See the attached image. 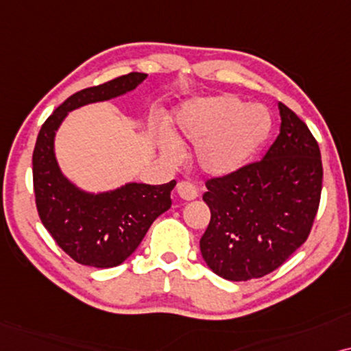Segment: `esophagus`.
Segmentation results:
<instances>
[{
  "label": "esophagus",
  "instance_id": "esophagus-1",
  "mask_svg": "<svg viewBox=\"0 0 351 351\" xmlns=\"http://www.w3.org/2000/svg\"><path fill=\"white\" fill-rule=\"evenodd\" d=\"M176 193L181 199L184 200H194L197 197V189H195L194 184H191L189 181H180L178 186H176Z\"/></svg>",
  "mask_w": 351,
  "mask_h": 351
}]
</instances>
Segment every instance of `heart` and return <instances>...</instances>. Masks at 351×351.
<instances>
[{"label":"heart","instance_id":"obj_1","mask_svg":"<svg viewBox=\"0 0 351 351\" xmlns=\"http://www.w3.org/2000/svg\"><path fill=\"white\" fill-rule=\"evenodd\" d=\"M268 109L245 104L231 95L204 97L186 104L176 115L175 134L197 144L195 160L200 170L224 176L244 167L263 146L271 132ZM167 157L176 158L180 146L173 139L162 143Z\"/></svg>","mask_w":351,"mask_h":351}]
</instances>
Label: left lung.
<instances>
[{
  "label": "left lung",
  "instance_id": "left-lung-1",
  "mask_svg": "<svg viewBox=\"0 0 351 351\" xmlns=\"http://www.w3.org/2000/svg\"><path fill=\"white\" fill-rule=\"evenodd\" d=\"M281 132L260 162L208 180L210 223L200 252L228 281L263 278L310 234L322 189L321 152L310 130L279 102Z\"/></svg>",
  "mask_w": 351,
  "mask_h": 351
}]
</instances>
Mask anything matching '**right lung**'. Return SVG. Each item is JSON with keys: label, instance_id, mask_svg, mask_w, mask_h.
Segmentation results:
<instances>
[{"label": "right lung", "instance_id": "1", "mask_svg": "<svg viewBox=\"0 0 351 351\" xmlns=\"http://www.w3.org/2000/svg\"><path fill=\"white\" fill-rule=\"evenodd\" d=\"M146 77L132 72L75 93L46 119L36 138L32 162L40 219L56 244L77 263L95 268L123 263L141 244L154 219L171 207L175 180L157 186L127 183L93 194L65 178L54 154L56 132L70 110L125 95Z\"/></svg>", "mask_w": 351, "mask_h": 351}]
</instances>
